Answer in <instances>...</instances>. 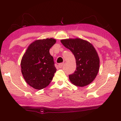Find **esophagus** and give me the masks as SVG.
I'll return each mask as SVG.
<instances>
[{"instance_id":"obj_1","label":"esophagus","mask_w":121,"mask_h":121,"mask_svg":"<svg viewBox=\"0 0 121 121\" xmlns=\"http://www.w3.org/2000/svg\"><path fill=\"white\" fill-rule=\"evenodd\" d=\"M64 65V63H59L58 65V67L59 68H62V67L63 66V65Z\"/></svg>"}]
</instances>
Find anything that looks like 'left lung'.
<instances>
[{
    "label": "left lung",
    "mask_w": 121,
    "mask_h": 121,
    "mask_svg": "<svg viewBox=\"0 0 121 121\" xmlns=\"http://www.w3.org/2000/svg\"><path fill=\"white\" fill-rule=\"evenodd\" d=\"M61 42L74 55L76 70L69 76L73 85L83 87L95 80L100 68V59L95 48L91 43L82 39L69 38Z\"/></svg>",
    "instance_id": "obj_1"
}]
</instances>
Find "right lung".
Segmentation results:
<instances>
[{
    "label": "right lung",
    "mask_w": 121,
    "mask_h": 121,
    "mask_svg": "<svg viewBox=\"0 0 121 121\" xmlns=\"http://www.w3.org/2000/svg\"><path fill=\"white\" fill-rule=\"evenodd\" d=\"M56 43L54 38L34 41L29 45L21 61V73L26 83L35 89L42 90L50 84L56 69L50 48Z\"/></svg>",
    "instance_id": "1"
}]
</instances>
